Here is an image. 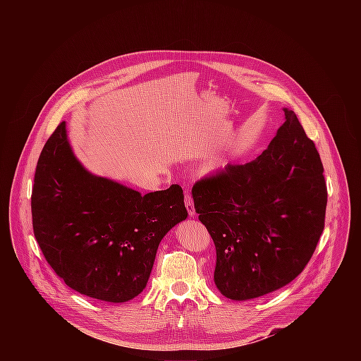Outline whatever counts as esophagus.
I'll return each instance as SVG.
<instances>
[{"label": "esophagus", "instance_id": "esophagus-1", "mask_svg": "<svg viewBox=\"0 0 361 361\" xmlns=\"http://www.w3.org/2000/svg\"><path fill=\"white\" fill-rule=\"evenodd\" d=\"M184 202H185V207H187L188 214H190L191 217H194V216H195V209H194L192 197H191V194H190V192H187V194H185V197H184Z\"/></svg>", "mask_w": 361, "mask_h": 361}]
</instances>
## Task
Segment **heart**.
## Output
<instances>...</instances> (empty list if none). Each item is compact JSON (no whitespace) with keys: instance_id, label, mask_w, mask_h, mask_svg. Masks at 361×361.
<instances>
[{"instance_id":"heart-1","label":"heart","mask_w":361,"mask_h":361,"mask_svg":"<svg viewBox=\"0 0 361 361\" xmlns=\"http://www.w3.org/2000/svg\"><path fill=\"white\" fill-rule=\"evenodd\" d=\"M227 167V159L224 156H216L207 161V164L204 166V173L207 174H219Z\"/></svg>"}]
</instances>
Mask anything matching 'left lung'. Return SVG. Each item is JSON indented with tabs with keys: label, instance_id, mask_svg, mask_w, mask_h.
Here are the masks:
<instances>
[{
	"label": "left lung",
	"instance_id": "8db88e82",
	"mask_svg": "<svg viewBox=\"0 0 361 361\" xmlns=\"http://www.w3.org/2000/svg\"><path fill=\"white\" fill-rule=\"evenodd\" d=\"M255 160L192 187L194 209L217 251L214 283L237 301L273 293L310 262L324 228L323 164L294 111Z\"/></svg>",
	"mask_w": 361,
	"mask_h": 361
}]
</instances>
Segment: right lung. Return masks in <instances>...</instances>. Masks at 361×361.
I'll return each mask as SVG.
<instances>
[{"mask_svg":"<svg viewBox=\"0 0 361 361\" xmlns=\"http://www.w3.org/2000/svg\"><path fill=\"white\" fill-rule=\"evenodd\" d=\"M31 213L48 264L73 290L107 302H126L145 288L160 241L188 216L177 184L141 195L90 173L66 121L41 151Z\"/></svg>","mask_w":361,"mask_h":361,"instance_id":"right-lung-1","label":"right lung"}]
</instances>
